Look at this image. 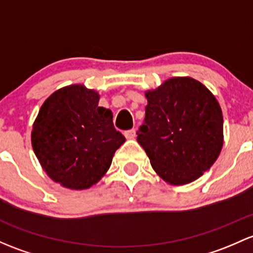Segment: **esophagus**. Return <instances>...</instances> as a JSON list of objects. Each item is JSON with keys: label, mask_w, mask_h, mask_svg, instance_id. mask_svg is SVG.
Returning <instances> with one entry per match:
<instances>
[{"label": "esophagus", "mask_w": 253, "mask_h": 253, "mask_svg": "<svg viewBox=\"0 0 253 253\" xmlns=\"http://www.w3.org/2000/svg\"><path fill=\"white\" fill-rule=\"evenodd\" d=\"M125 137H126L127 139H133V138L135 137V129L132 128V129H129V131L125 132Z\"/></svg>", "instance_id": "esophagus-1"}]
</instances>
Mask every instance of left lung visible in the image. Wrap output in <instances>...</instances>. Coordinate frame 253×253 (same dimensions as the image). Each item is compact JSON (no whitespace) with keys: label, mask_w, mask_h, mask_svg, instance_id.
<instances>
[{"label":"left lung","mask_w":253,"mask_h":253,"mask_svg":"<svg viewBox=\"0 0 253 253\" xmlns=\"http://www.w3.org/2000/svg\"><path fill=\"white\" fill-rule=\"evenodd\" d=\"M148 105L137 140L154 171L171 185L194 182L214 164L223 147V115L212 92L182 76L145 92Z\"/></svg>","instance_id":"1"}]
</instances>
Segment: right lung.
I'll use <instances>...</instances> for the list:
<instances>
[{
	"instance_id": "right-lung-1",
	"label": "right lung",
	"mask_w": 253,
	"mask_h": 253,
	"mask_svg": "<svg viewBox=\"0 0 253 253\" xmlns=\"http://www.w3.org/2000/svg\"><path fill=\"white\" fill-rule=\"evenodd\" d=\"M99 98L84 84L65 86L44 100L34 121V153L50 179L68 189L97 184L126 140Z\"/></svg>"
}]
</instances>
